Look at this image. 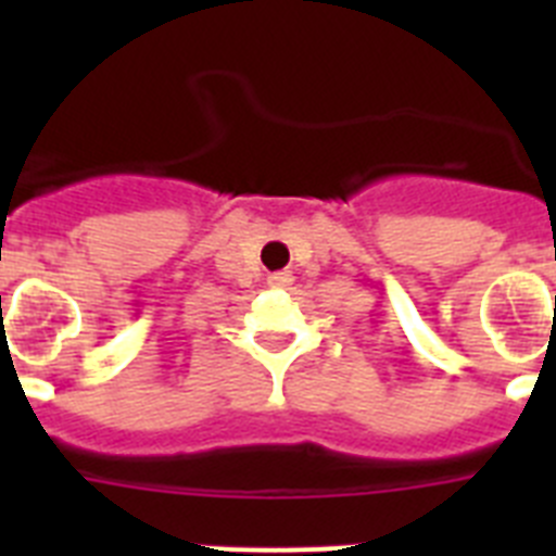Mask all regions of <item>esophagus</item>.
I'll use <instances>...</instances> for the list:
<instances>
[{
  "label": "esophagus",
  "instance_id": "obj_1",
  "mask_svg": "<svg viewBox=\"0 0 556 556\" xmlns=\"http://www.w3.org/2000/svg\"><path fill=\"white\" fill-rule=\"evenodd\" d=\"M292 281H294V275L287 273V269H281V273H269V278H267V283L273 289H287V287H292Z\"/></svg>",
  "mask_w": 556,
  "mask_h": 556
}]
</instances>
